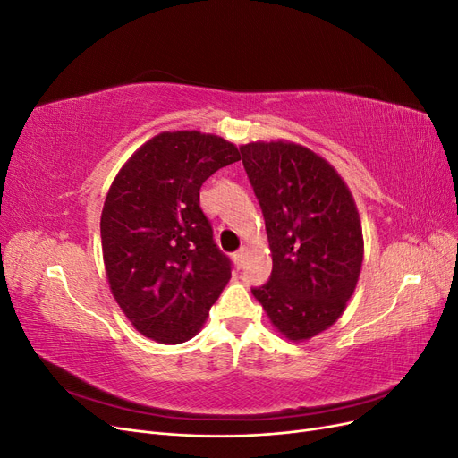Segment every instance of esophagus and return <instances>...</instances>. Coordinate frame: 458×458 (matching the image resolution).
<instances>
[{"label": "esophagus", "instance_id": "esophagus-1", "mask_svg": "<svg viewBox=\"0 0 458 458\" xmlns=\"http://www.w3.org/2000/svg\"><path fill=\"white\" fill-rule=\"evenodd\" d=\"M244 258H246V248H241V250H237V252L233 254L234 266H237L239 269H242V266H244Z\"/></svg>", "mask_w": 458, "mask_h": 458}]
</instances>
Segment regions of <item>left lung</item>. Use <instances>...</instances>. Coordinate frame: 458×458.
I'll return each instance as SVG.
<instances>
[{
  "label": "left lung",
  "instance_id": "left-lung-1",
  "mask_svg": "<svg viewBox=\"0 0 458 458\" xmlns=\"http://www.w3.org/2000/svg\"><path fill=\"white\" fill-rule=\"evenodd\" d=\"M259 202L273 271L252 294L288 340H308L344 313L363 263V234L350 189L332 165L284 141L241 147Z\"/></svg>",
  "mask_w": 458,
  "mask_h": 458
}]
</instances>
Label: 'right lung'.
<instances>
[{"instance_id": "obj_1", "label": "right lung", "mask_w": 458, "mask_h": 458, "mask_svg": "<svg viewBox=\"0 0 458 458\" xmlns=\"http://www.w3.org/2000/svg\"><path fill=\"white\" fill-rule=\"evenodd\" d=\"M241 152L217 135L164 131L123 164L101 214L110 290L131 325L182 344L204 325L231 279L200 208V187Z\"/></svg>"}]
</instances>
